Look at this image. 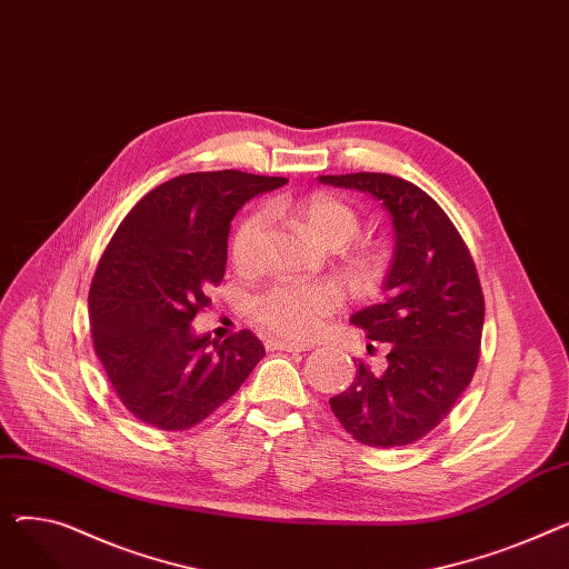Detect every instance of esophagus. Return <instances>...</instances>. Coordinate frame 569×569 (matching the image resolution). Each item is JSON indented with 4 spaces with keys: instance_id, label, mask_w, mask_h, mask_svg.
<instances>
[{
    "instance_id": "34e87169",
    "label": "esophagus",
    "mask_w": 569,
    "mask_h": 569,
    "mask_svg": "<svg viewBox=\"0 0 569 569\" xmlns=\"http://www.w3.org/2000/svg\"><path fill=\"white\" fill-rule=\"evenodd\" d=\"M269 350H286V352H305L309 350L307 343H295V341H269Z\"/></svg>"
}]
</instances>
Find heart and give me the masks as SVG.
I'll list each match as a JSON object with an SVG mask.
<instances>
[{"mask_svg":"<svg viewBox=\"0 0 569 569\" xmlns=\"http://www.w3.org/2000/svg\"><path fill=\"white\" fill-rule=\"evenodd\" d=\"M283 209L309 239L327 249L348 244L360 230V217H357L355 209L330 193H311L295 202H286ZM264 226L267 219L262 212L249 214L237 226L230 244V256L237 267L249 269L258 262ZM378 251L367 249L357 256L355 274L360 281H373L378 277ZM337 307L339 290L327 283H277L256 297L253 316L267 332L277 337L309 339L320 330L325 318L335 313Z\"/></svg>","mask_w":569,"mask_h":569,"instance_id":"b5f03b06","label":"heart"}]
</instances>
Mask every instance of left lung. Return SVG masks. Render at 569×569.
<instances>
[{"label":"left lung","mask_w":569,"mask_h":569,"mask_svg":"<svg viewBox=\"0 0 569 569\" xmlns=\"http://www.w3.org/2000/svg\"><path fill=\"white\" fill-rule=\"evenodd\" d=\"M318 182L369 193L395 232L387 297L350 316L367 339L385 343L387 369L360 365L348 390L330 399L332 412L365 445L415 442L455 408L480 360L485 297L475 262L438 202L406 179L352 172L320 174Z\"/></svg>","instance_id":"obj_1"}]
</instances>
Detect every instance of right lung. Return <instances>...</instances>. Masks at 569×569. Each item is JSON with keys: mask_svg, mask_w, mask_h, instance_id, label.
<instances>
[{"mask_svg": "<svg viewBox=\"0 0 569 569\" xmlns=\"http://www.w3.org/2000/svg\"><path fill=\"white\" fill-rule=\"evenodd\" d=\"M286 182L242 170L179 174L119 223L89 290V318L114 392L140 422L196 427L264 357L247 330L219 343L191 322L223 279L232 217Z\"/></svg>", "mask_w": 569, "mask_h": 569, "instance_id": "add662e5", "label": "right lung"}]
</instances>
